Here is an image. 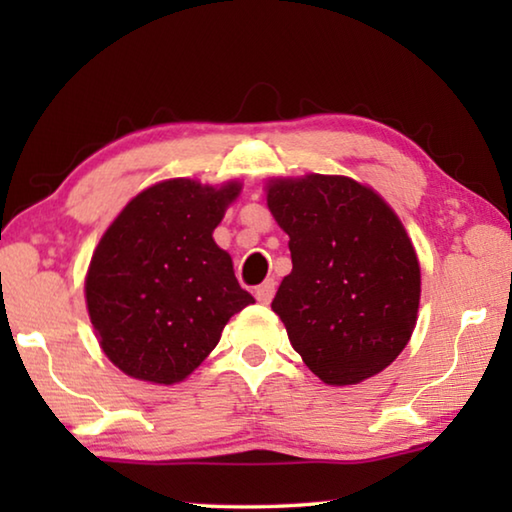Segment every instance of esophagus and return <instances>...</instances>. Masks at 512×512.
Here are the masks:
<instances>
[{
    "label": "esophagus",
    "mask_w": 512,
    "mask_h": 512,
    "mask_svg": "<svg viewBox=\"0 0 512 512\" xmlns=\"http://www.w3.org/2000/svg\"><path fill=\"white\" fill-rule=\"evenodd\" d=\"M273 296H275V280H266L255 289V298L262 302V305H268V302L273 300Z\"/></svg>",
    "instance_id": "34e87169"
}]
</instances>
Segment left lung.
<instances>
[{
  "label": "left lung",
  "instance_id": "8db88e82",
  "mask_svg": "<svg viewBox=\"0 0 512 512\" xmlns=\"http://www.w3.org/2000/svg\"><path fill=\"white\" fill-rule=\"evenodd\" d=\"M268 210L289 235L291 273L271 307L325 384H359L397 359L420 305V264L404 225L343 176L275 180Z\"/></svg>",
  "mask_w": 512,
  "mask_h": 512
}]
</instances>
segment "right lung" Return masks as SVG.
<instances>
[{
	"label": "right lung",
	"instance_id": "add662e5",
	"mask_svg": "<svg viewBox=\"0 0 512 512\" xmlns=\"http://www.w3.org/2000/svg\"><path fill=\"white\" fill-rule=\"evenodd\" d=\"M239 185L164 180L137 194L94 250L85 298L119 370L176 384L201 366L230 316L255 302L212 232Z\"/></svg>",
	"mask_w": 512,
	"mask_h": 512
}]
</instances>
